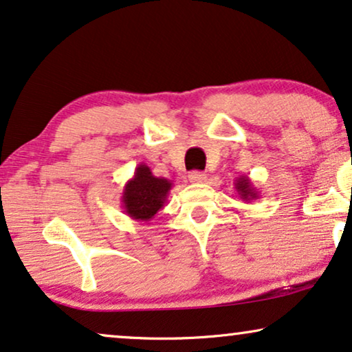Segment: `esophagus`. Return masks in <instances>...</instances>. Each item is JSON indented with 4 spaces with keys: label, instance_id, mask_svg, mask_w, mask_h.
<instances>
[{
    "label": "esophagus",
    "instance_id": "esophagus-1",
    "mask_svg": "<svg viewBox=\"0 0 352 352\" xmlns=\"http://www.w3.org/2000/svg\"><path fill=\"white\" fill-rule=\"evenodd\" d=\"M189 181L194 182V184H201V182L206 181V175L201 171H190L189 173Z\"/></svg>",
    "mask_w": 352,
    "mask_h": 352
}]
</instances>
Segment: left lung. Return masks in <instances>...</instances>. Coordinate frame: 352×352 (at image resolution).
I'll return each mask as SVG.
<instances>
[{"label": "left lung", "mask_w": 352, "mask_h": 352, "mask_svg": "<svg viewBox=\"0 0 352 352\" xmlns=\"http://www.w3.org/2000/svg\"><path fill=\"white\" fill-rule=\"evenodd\" d=\"M234 186H235V190H237L240 199H242L243 201H247V204H250L252 200L259 199V192L256 190V187L252 184V179H250L248 176L237 177L234 182Z\"/></svg>", "instance_id": "obj_1"}]
</instances>
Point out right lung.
<instances>
[{"label": "right lung", "instance_id": "obj_1", "mask_svg": "<svg viewBox=\"0 0 352 352\" xmlns=\"http://www.w3.org/2000/svg\"><path fill=\"white\" fill-rule=\"evenodd\" d=\"M173 182L165 177L152 175L147 165L136 166L134 176L124 184L122 206L129 218L134 221H151L166 204Z\"/></svg>", "mask_w": 352, "mask_h": 352}]
</instances>
